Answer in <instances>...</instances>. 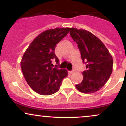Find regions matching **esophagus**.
Here are the masks:
<instances>
[{"label": "esophagus", "mask_w": 126, "mask_h": 126, "mask_svg": "<svg viewBox=\"0 0 126 126\" xmlns=\"http://www.w3.org/2000/svg\"><path fill=\"white\" fill-rule=\"evenodd\" d=\"M75 72V70H72V71H69V73H70V74H72V73H73Z\"/></svg>", "instance_id": "34e87169"}]
</instances>
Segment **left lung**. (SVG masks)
Here are the masks:
<instances>
[{"label": "left lung", "mask_w": 126, "mask_h": 126, "mask_svg": "<svg viewBox=\"0 0 126 126\" xmlns=\"http://www.w3.org/2000/svg\"><path fill=\"white\" fill-rule=\"evenodd\" d=\"M70 34L77 43L86 70L82 72V82L76 85L82 93L91 94L99 91L109 79L112 71L113 60L102 41L83 29L70 28Z\"/></svg>", "instance_id": "obj_1"}]
</instances>
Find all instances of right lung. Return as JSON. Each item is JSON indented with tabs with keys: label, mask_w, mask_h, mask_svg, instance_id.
I'll return each instance as SVG.
<instances>
[{
	"label": "right lung",
	"mask_w": 126,
	"mask_h": 126,
	"mask_svg": "<svg viewBox=\"0 0 126 126\" xmlns=\"http://www.w3.org/2000/svg\"><path fill=\"white\" fill-rule=\"evenodd\" d=\"M70 28H56L43 31L31 42L21 62L23 75L29 86L37 93L50 95L60 89L63 79L67 77L66 69L53 67L51 60L56 46L66 37Z\"/></svg>",
	"instance_id": "add662e5"
}]
</instances>
